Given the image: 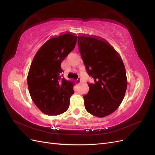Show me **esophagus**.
I'll use <instances>...</instances> for the list:
<instances>
[{"label":"esophagus","mask_w":155,"mask_h":155,"mask_svg":"<svg viewBox=\"0 0 155 155\" xmlns=\"http://www.w3.org/2000/svg\"><path fill=\"white\" fill-rule=\"evenodd\" d=\"M76 83L77 84H78V85H79V83H81V79H76Z\"/></svg>","instance_id":"obj_1"}]
</instances>
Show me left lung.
<instances>
[{
    "mask_svg": "<svg viewBox=\"0 0 155 155\" xmlns=\"http://www.w3.org/2000/svg\"><path fill=\"white\" fill-rule=\"evenodd\" d=\"M79 53L93 83L83 96L85 109L102 118L114 112L122 102L127 86L123 61L104 39L85 35L78 36Z\"/></svg>",
    "mask_w": 155,
    "mask_h": 155,
    "instance_id": "8db88e82",
    "label": "left lung"
}]
</instances>
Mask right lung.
Masks as SVG:
<instances>
[{
  "label": "right lung",
  "instance_id": "right-lung-1",
  "mask_svg": "<svg viewBox=\"0 0 155 155\" xmlns=\"http://www.w3.org/2000/svg\"><path fill=\"white\" fill-rule=\"evenodd\" d=\"M77 36L66 33L48 39L37 51L27 77L32 101L48 116L63 113L74 91V82L61 77V64L74 49Z\"/></svg>",
  "mask_w": 155,
  "mask_h": 155
}]
</instances>
